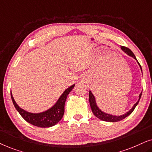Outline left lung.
I'll return each instance as SVG.
<instances>
[{"label":"left lung","instance_id":"obj_1","mask_svg":"<svg viewBox=\"0 0 152 152\" xmlns=\"http://www.w3.org/2000/svg\"><path fill=\"white\" fill-rule=\"evenodd\" d=\"M121 48H122V50H123L125 53L127 54L128 55H129V56H131V57H134L135 59L137 60L136 57H135L134 54L133 53V52L129 48H128L124 47V46H121ZM137 61H138V60H137ZM138 63L139 64V66H140L141 70H142V68H141L140 64H139L138 61ZM141 95H142V93H141L140 95H139L138 101L137 102L136 104H135L134 105V107H132V109H131L130 111H129L127 113H126L125 114H124V115H120V116H115V115H110V114H108V113H104V112L102 111L100 109H99V108L97 107V105H96V102H95V99L94 95L92 94L91 91H89V102H90L91 108V110H92L93 114H94V115L96 116L97 118H99V120H103V121L114 122L120 121V120H123L125 118L127 117L128 115H129L130 114L132 113L133 111H134L135 108H136L137 104H138L139 100H140V99L141 97Z\"/></svg>","mask_w":152,"mask_h":152}]
</instances>
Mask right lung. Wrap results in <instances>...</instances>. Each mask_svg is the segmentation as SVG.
Segmentation results:
<instances>
[{
    "mask_svg": "<svg viewBox=\"0 0 152 152\" xmlns=\"http://www.w3.org/2000/svg\"><path fill=\"white\" fill-rule=\"evenodd\" d=\"M75 84L66 89L59 97V99H58L57 103L53 107L47 110L46 111L40 113H31L24 111L23 109H20L16 103V102L14 101L12 93L11 97L16 109L26 121L32 124V125L39 126V127H50L58 123L63 118L65 102L68 94L72 90Z\"/></svg>",
    "mask_w": 152,
    "mask_h": 152,
    "instance_id": "add662e5",
    "label": "right lung"
}]
</instances>
